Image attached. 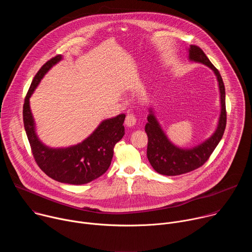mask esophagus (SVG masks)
Returning a JSON list of instances; mask_svg holds the SVG:
<instances>
[{
    "label": "esophagus",
    "mask_w": 252,
    "mask_h": 252,
    "mask_svg": "<svg viewBox=\"0 0 252 252\" xmlns=\"http://www.w3.org/2000/svg\"><path fill=\"white\" fill-rule=\"evenodd\" d=\"M135 123H136V119H135L134 115L129 114V115L126 116V121H125L126 126H133L135 125Z\"/></svg>",
    "instance_id": "esophagus-1"
}]
</instances>
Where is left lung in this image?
I'll return each instance as SVG.
<instances>
[{"instance_id":"8db88e82","label":"left lung","mask_w":252,"mask_h":252,"mask_svg":"<svg viewBox=\"0 0 252 252\" xmlns=\"http://www.w3.org/2000/svg\"><path fill=\"white\" fill-rule=\"evenodd\" d=\"M189 59L209 66L218 78L221 102L220 122L215 132L201 145L189 150L179 149L168 140L151 111L148 117V124L146 125V132L149 137L147 155L154 169L163 175L184 174L203 165L218 147L226 126L225 88L219 69L211 63L203 51L197 46H190Z\"/></svg>"}]
</instances>
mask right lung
<instances>
[{
    "label": "right lung",
    "instance_id": "1",
    "mask_svg": "<svg viewBox=\"0 0 252 252\" xmlns=\"http://www.w3.org/2000/svg\"><path fill=\"white\" fill-rule=\"evenodd\" d=\"M61 60V55L52 58L34 76L23 106L24 126L34 161L48 176L63 184L85 185L94 181L109 169L116 143L125 135L126 115L122 114L103 121L87 139L77 146L51 149L43 145L34 132L30 96L47 71Z\"/></svg>",
    "mask_w": 252,
    "mask_h": 252
}]
</instances>
